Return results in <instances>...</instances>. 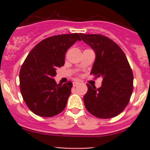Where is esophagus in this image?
Wrapping results in <instances>:
<instances>
[{
	"label": "esophagus",
	"instance_id": "34e87169",
	"mask_svg": "<svg viewBox=\"0 0 150 150\" xmlns=\"http://www.w3.org/2000/svg\"><path fill=\"white\" fill-rule=\"evenodd\" d=\"M78 85H79V83H78V82H74V83H73V86L74 87Z\"/></svg>",
	"mask_w": 150,
	"mask_h": 150
}]
</instances>
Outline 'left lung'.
Returning a JSON list of instances; mask_svg holds the SVG:
<instances>
[{
  "label": "left lung",
  "mask_w": 150,
  "mask_h": 150,
  "mask_svg": "<svg viewBox=\"0 0 150 150\" xmlns=\"http://www.w3.org/2000/svg\"><path fill=\"white\" fill-rule=\"evenodd\" d=\"M80 36L96 55L90 74L103 78L98 88L86 84L88 91L83 97L85 107L100 119L115 117L128 105L133 91V72L128 59L120 46L105 36Z\"/></svg>",
  "instance_id": "8db88e82"
}]
</instances>
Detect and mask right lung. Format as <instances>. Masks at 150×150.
<instances>
[{
    "label": "right lung",
    "mask_w": 150,
    "mask_h": 150,
    "mask_svg": "<svg viewBox=\"0 0 150 150\" xmlns=\"http://www.w3.org/2000/svg\"><path fill=\"white\" fill-rule=\"evenodd\" d=\"M81 40L77 33L46 38L36 45L19 72L20 91L26 105L34 114L52 117L64 110L71 93V81L57 84L56 69L64 64L67 50Z\"/></svg>",
    "instance_id": "right-lung-1"
}]
</instances>
